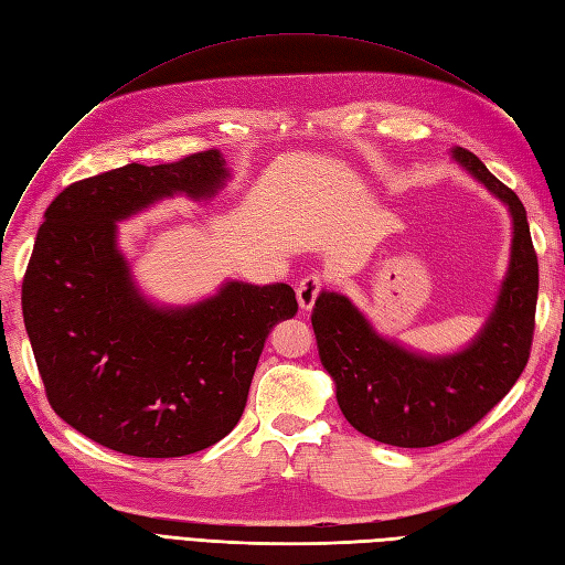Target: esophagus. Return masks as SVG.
Here are the masks:
<instances>
[{
  "label": "esophagus",
  "instance_id": "1",
  "mask_svg": "<svg viewBox=\"0 0 565 565\" xmlns=\"http://www.w3.org/2000/svg\"><path fill=\"white\" fill-rule=\"evenodd\" d=\"M320 287H322V278L318 273H311V276H303L297 285V301H299V309L301 311H311L313 303L320 295Z\"/></svg>",
  "mask_w": 565,
  "mask_h": 565
}]
</instances>
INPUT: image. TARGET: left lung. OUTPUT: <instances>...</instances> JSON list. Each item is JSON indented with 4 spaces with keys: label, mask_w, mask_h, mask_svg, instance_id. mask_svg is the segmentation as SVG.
I'll use <instances>...</instances> for the list:
<instances>
[{
    "label": "left lung",
    "mask_w": 565,
    "mask_h": 565,
    "mask_svg": "<svg viewBox=\"0 0 565 565\" xmlns=\"http://www.w3.org/2000/svg\"><path fill=\"white\" fill-rule=\"evenodd\" d=\"M450 158L511 218L507 273L481 330L457 351L424 353L380 332L347 295L332 289H322L311 313L341 415L355 431L396 448L438 446L483 419L521 377L535 330L540 280L525 207L473 152L455 146Z\"/></svg>",
    "instance_id": "8db88e82"
}]
</instances>
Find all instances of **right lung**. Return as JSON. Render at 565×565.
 Returning a JSON list of instances; mask_svg holds the SVG:
<instances>
[{
    "instance_id": "1",
    "label": "right lung",
    "mask_w": 565,
    "mask_h": 565,
    "mask_svg": "<svg viewBox=\"0 0 565 565\" xmlns=\"http://www.w3.org/2000/svg\"><path fill=\"white\" fill-rule=\"evenodd\" d=\"M233 179L218 150L125 164L49 204L23 280V320L54 413L122 455L183 457L241 422L273 324L297 313L285 282L224 280L160 303L119 247L122 221L162 200L207 202Z\"/></svg>"
}]
</instances>
